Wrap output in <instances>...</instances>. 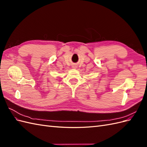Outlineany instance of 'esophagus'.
Segmentation results:
<instances>
[{"instance_id":"1","label":"esophagus","mask_w":147,"mask_h":147,"mask_svg":"<svg viewBox=\"0 0 147 147\" xmlns=\"http://www.w3.org/2000/svg\"><path fill=\"white\" fill-rule=\"evenodd\" d=\"M74 67V68H75V67H75V66H74V67Z\"/></svg>"}]
</instances>
